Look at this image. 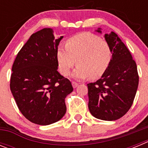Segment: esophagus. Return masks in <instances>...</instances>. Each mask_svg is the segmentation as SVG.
I'll list each match as a JSON object with an SVG mask.
<instances>
[{
  "label": "esophagus",
  "mask_w": 148,
  "mask_h": 148,
  "mask_svg": "<svg viewBox=\"0 0 148 148\" xmlns=\"http://www.w3.org/2000/svg\"><path fill=\"white\" fill-rule=\"evenodd\" d=\"M72 84H73V88H75V87H77V86L78 85V83H77V82H72Z\"/></svg>",
  "instance_id": "esophagus-1"
}]
</instances>
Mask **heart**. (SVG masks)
<instances>
[{
	"label": "heart",
	"instance_id": "heart-1",
	"mask_svg": "<svg viewBox=\"0 0 148 148\" xmlns=\"http://www.w3.org/2000/svg\"><path fill=\"white\" fill-rule=\"evenodd\" d=\"M58 67L63 75H68L75 66L73 73L78 79L90 76L100 78L110 64L112 50L108 43L91 32H82L66 40V46H59L56 53Z\"/></svg>",
	"mask_w": 148,
	"mask_h": 148
}]
</instances>
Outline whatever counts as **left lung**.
<instances>
[{
  "instance_id": "8db88e82",
  "label": "left lung",
  "mask_w": 148,
  "mask_h": 148,
  "mask_svg": "<svg viewBox=\"0 0 148 148\" xmlns=\"http://www.w3.org/2000/svg\"><path fill=\"white\" fill-rule=\"evenodd\" d=\"M97 32H101L100 29ZM112 50L110 64L100 79L87 84L90 113L99 119L114 121L131 108L138 85L136 61L115 32L105 34Z\"/></svg>"
}]
</instances>
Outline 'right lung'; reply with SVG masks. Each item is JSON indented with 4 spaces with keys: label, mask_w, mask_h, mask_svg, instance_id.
Segmentation results:
<instances>
[{
    "label": "right lung",
    "mask_w": 148,
    "mask_h": 148,
    "mask_svg": "<svg viewBox=\"0 0 148 148\" xmlns=\"http://www.w3.org/2000/svg\"><path fill=\"white\" fill-rule=\"evenodd\" d=\"M52 29L32 34L18 52L12 67L10 90L21 113L39 125L59 121L66 113L65 98L73 92L69 79L58 72L56 53L63 36Z\"/></svg>",
    "instance_id": "1"
}]
</instances>
